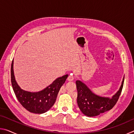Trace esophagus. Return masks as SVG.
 Here are the masks:
<instances>
[{
	"instance_id": "esophagus-1",
	"label": "esophagus",
	"mask_w": 134,
	"mask_h": 134,
	"mask_svg": "<svg viewBox=\"0 0 134 134\" xmlns=\"http://www.w3.org/2000/svg\"><path fill=\"white\" fill-rule=\"evenodd\" d=\"M67 80H68V81H72L74 80V77H73V76H71V75H69V77H68V78H67Z\"/></svg>"
}]
</instances>
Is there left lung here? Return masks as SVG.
<instances>
[{"label":"left lung","instance_id":"8db88e82","mask_svg":"<svg viewBox=\"0 0 134 134\" xmlns=\"http://www.w3.org/2000/svg\"><path fill=\"white\" fill-rule=\"evenodd\" d=\"M124 82V77L119 90L112 98H109L97 96L93 93L85 83L80 80H77V102L80 110L86 116L92 117L110 110L118 100L123 88Z\"/></svg>","mask_w":134,"mask_h":134}]
</instances>
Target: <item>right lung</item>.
Returning <instances> with one entry per match:
<instances>
[{
    "label": "right lung",
    "mask_w": 134,
    "mask_h": 134,
    "mask_svg": "<svg viewBox=\"0 0 134 134\" xmlns=\"http://www.w3.org/2000/svg\"><path fill=\"white\" fill-rule=\"evenodd\" d=\"M13 61L11 64V83L18 101L27 110L41 114L51 109L55 102L60 88L65 83L68 74L58 77L53 83L38 92H30L22 89L15 80L13 72Z\"/></svg>",
    "instance_id": "1"
}]
</instances>
